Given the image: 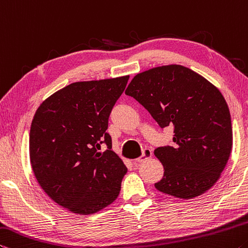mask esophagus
<instances>
[{
    "instance_id": "1",
    "label": "esophagus",
    "mask_w": 248,
    "mask_h": 248,
    "mask_svg": "<svg viewBox=\"0 0 248 248\" xmlns=\"http://www.w3.org/2000/svg\"><path fill=\"white\" fill-rule=\"evenodd\" d=\"M152 156H153V152H152V149H149V148H145L144 151H143V154H141V156L137 158V159L135 160V162H137V164H139V162L145 161L146 159H149V158H151Z\"/></svg>"
}]
</instances>
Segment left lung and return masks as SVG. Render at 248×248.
Listing matches in <instances>:
<instances>
[{"mask_svg":"<svg viewBox=\"0 0 248 248\" xmlns=\"http://www.w3.org/2000/svg\"><path fill=\"white\" fill-rule=\"evenodd\" d=\"M151 113L160 128H173V146L155 149L164 165L157 190L191 199L221 176L233 145L230 109L218 89L180 64L153 68L134 77L125 91Z\"/></svg>","mask_w":248,"mask_h":248,"instance_id":"1","label":"left lung"}]
</instances>
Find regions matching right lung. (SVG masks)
<instances>
[{
    "label": "right lung",
    "mask_w": 248,
    "mask_h": 248,
    "mask_svg": "<svg viewBox=\"0 0 248 248\" xmlns=\"http://www.w3.org/2000/svg\"><path fill=\"white\" fill-rule=\"evenodd\" d=\"M128 76L75 82L50 95L35 113L30 133L32 171L56 203L78 214L111 204L126 166L112 151L108 117ZM103 144L107 151H98Z\"/></svg>",
    "instance_id": "obj_1"
}]
</instances>
